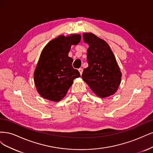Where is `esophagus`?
Segmentation results:
<instances>
[{"label":"esophagus","mask_w":153,"mask_h":153,"mask_svg":"<svg viewBox=\"0 0 153 153\" xmlns=\"http://www.w3.org/2000/svg\"><path fill=\"white\" fill-rule=\"evenodd\" d=\"M82 71H83V70H82V68H79V73H80V74H81V75L82 74Z\"/></svg>","instance_id":"1"}]
</instances>
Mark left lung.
<instances>
[{
    "label": "left lung",
    "mask_w": 153,
    "mask_h": 153,
    "mask_svg": "<svg viewBox=\"0 0 153 153\" xmlns=\"http://www.w3.org/2000/svg\"><path fill=\"white\" fill-rule=\"evenodd\" d=\"M84 41L89 44L87 51L88 67L82 78L98 97L113 95L121 82V72L108 44L91 33L83 34Z\"/></svg>",
    "instance_id": "obj_1"
}]
</instances>
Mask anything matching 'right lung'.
Here are the masks:
<instances>
[{
	"label": "right lung",
	"instance_id": "obj_1",
	"mask_svg": "<svg viewBox=\"0 0 153 153\" xmlns=\"http://www.w3.org/2000/svg\"><path fill=\"white\" fill-rule=\"evenodd\" d=\"M81 36H60L44 47L41 54L33 78L37 91L43 98L58 102L65 96L75 78L80 73L74 68L73 59L68 56L71 45H76Z\"/></svg>",
	"mask_w": 153,
	"mask_h": 153
}]
</instances>
